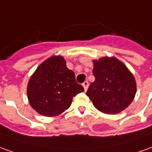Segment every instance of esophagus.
Wrapping results in <instances>:
<instances>
[{"instance_id":"1","label":"esophagus","mask_w":152,"mask_h":152,"mask_svg":"<svg viewBox=\"0 0 152 152\" xmlns=\"http://www.w3.org/2000/svg\"><path fill=\"white\" fill-rule=\"evenodd\" d=\"M82 86H83L84 89H85V91H87V89H88V86H89V82L86 80V81H84V83L82 84Z\"/></svg>"}]
</instances>
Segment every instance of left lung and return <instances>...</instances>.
I'll use <instances>...</instances> for the list:
<instances>
[{"label":"left lung","instance_id":"obj_1","mask_svg":"<svg viewBox=\"0 0 152 152\" xmlns=\"http://www.w3.org/2000/svg\"><path fill=\"white\" fill-rule=\"evenodd\" d=\"M95 80L86 94L100 112L115 114L128 107L134 99L136 81L127 66L115 58L93 61Z\"/></svg>","mask_w":152,"mask_h":152}]
</instances>
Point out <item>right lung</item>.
I'll return each instance as SVG.
<instances>
[{"instance_id": "right-lung-1", "label": "right lung", "mask_w": 152, "mask_h": 152, "mask_svg": "<svg viewBox=\"0 0 152 152\" xmlns=\"http://www.w3.org/2000/svg\"><path fill=\"white\" fill-rule=\"evenodd\" d=\"M83 91V86L76 82L75 73L66 67L61 56H53L43 61L27 87L32 108L47 117L63 113L71 106L73 97Z\"/></svg>"}]
</instances>
